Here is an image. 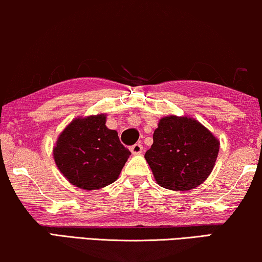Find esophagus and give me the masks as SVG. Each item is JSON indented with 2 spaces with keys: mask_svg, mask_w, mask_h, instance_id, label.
I'll return each instance as SVG.
<instances>
[{
  "mask_svg": "<svg viewBox=\"0 0 262 262\" xmlns=\"http://www.w3.org/2000/svg\"><path fill=\"white\" fill-rule=\"evenodd\" d=\"M142 149H143V147H142L141 143H135V145H133L130 147V152L133 154H135V156H138V154H141Z\"/></svg>",
  "mask_w": 262,
  "mask_h": 262,
  "instance_id": "1",
  "label": "esophagus"
}]
</instances>
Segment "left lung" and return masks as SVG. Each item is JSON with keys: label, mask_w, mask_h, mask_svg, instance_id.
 <instances>
[{"label": "left lung", "mask_w": 262, "mask_h": 262, "mask_svg": "<svg viewBox=\"0 0 262 262\" xmlns=\"http://www.w3.org/2000/svg\"><path fill=\"white\" fill-rule=\"evenodd\" d=\"M219 150L220 140L197 120L168 115L158 123L145 159L160 186L189 191L210 176Z\"/></svg>", "instance_id": "obj_1"}]
</instances>
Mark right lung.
Instances as JSON below:
<instances>
[{"mask_svg": "<svg viewBox=\"0 0 262 262\" xmlns=\"http://www.w3.org/2000/svg\"><path fill=\"white\" fill-rule=\"evenodd\" d=\"M106 115L76 117L58 136L53 158L72 185L98 190L119 178L130 156L116 130L105 126Z\"/></svg>", "mask_w": 262, "mask_h": 262, "instance_id": "add662e5", "label": "right lung"}]
</instances>
